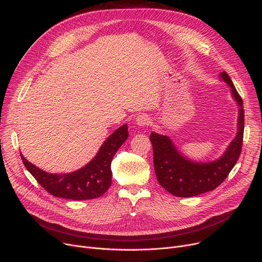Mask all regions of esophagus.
<instances>
[{"label":"esophagus","instance_id":"34e87169","mask_svg":"<svg viewBox=\"0 0 262 262\" xmlns=\"http://www.w3.org/2000/svg\"><path fill=\"white\" fill-rule=\"evenodd\" d=\"M149 123V117L147 115H140L136 118V124L140 127H144L148 125Z\"/></svg>","mask_w":262,"mask_h":262}]
</instances>
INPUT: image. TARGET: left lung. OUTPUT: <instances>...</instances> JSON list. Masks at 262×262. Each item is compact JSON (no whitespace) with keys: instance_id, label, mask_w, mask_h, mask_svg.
Masks as SVG:
<instances>
[{"instance_id":"1","label":"left lung","mask_w":262,"mask_h":262,"mask_svg":"<svg viewBox=\"0 0 262 262\" xmlns=\"http://www.w3.org/2000/svg\"><path fill=\"white\" fill-rule=\"evenodd\" d=\"M220 78L230 87L232 99L239 107L236 137L221 157L208 162L191 160L178 150L168 136L155 132L149 136L158 183L174 196L191 198L214 190L225 181L239 159L244 132L243 102L225 71L220 73Z\"/></svg>"}]
</instances>
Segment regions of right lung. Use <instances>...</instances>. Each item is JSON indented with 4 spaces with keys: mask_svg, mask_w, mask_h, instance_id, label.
<instances>
[{
    "mask_svg": "<svg viewBox=\"0 0 262 262\" xmlns=\"http://www.w3.org/2000/svg\"><path fill=\"white\" fill-rule=\"evenodd\" d=\"M128 137L127 124L120 126L104 141L99 152L86 166L63 174H52L39 169L26 160L21 159L27 169L50 194L74 201L92 200L102 196L112 185V161L120 146Z\"/></svg>",
    "mask_w": 262,
    "mask_h": 262,
    "instance_id": "obj_1",
    "label": "right lung"
}]
</instances>
